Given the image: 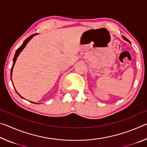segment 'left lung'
Returning <instances> with one entry per match:
<instances>
[{
    "mask_svg": "<svg viewBox=\"0 0 147 147\" xmlns=\"http://www.w3.org/2000/svg\"><path fill=\"white\" fill-rule=\"evenodd\" d=\"M123 39H125V40H126V41H128V39L127 38H125V37H124V36H123Z\"/></svg>",
    "mask_w": 147,
    "mask_h": 147,
    "instance_id": "8db88e82",
    "label": "left lung"
}]
</instances>
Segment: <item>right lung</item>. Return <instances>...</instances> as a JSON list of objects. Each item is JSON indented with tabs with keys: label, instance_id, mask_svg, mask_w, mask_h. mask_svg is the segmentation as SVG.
Masks as SVG:
<instances>
[{
	"label": "right lung",
	"instance_id": "obj_1",
	"mask_svg": "<svg viewBox=\"0 0 147 147\" xmlns=\"http://www.w3.org/2000/svg\"><path fill=\"white\" fill-rule=\"evenodd\" d=\"M36 34H32V35H31L30 36H29L28 38L27 39H26L25 40H24V41L23 42V43L22 44V45L19 47V48L17 50V51H16V54H15V56H14V58H13V65H12V67H11V75H12V71H13V66H14V65H15V63H16V59H17V57H18V56H19V54H20V53H21V52L22 51V50H23L24 48V47L26 46V45L28 43V42L30 40V39L33 38V36H36ZM17 92V91H16ZM17 93L19 94V95L21 96V98H24L23 97H22V96L20 95V94L17 93ZM32 102V103H34V102ZM34 104H36V103H34Z\"/></svg>",
	"mask_w": 147,
	"mask_h": 147
}]
</instances>
